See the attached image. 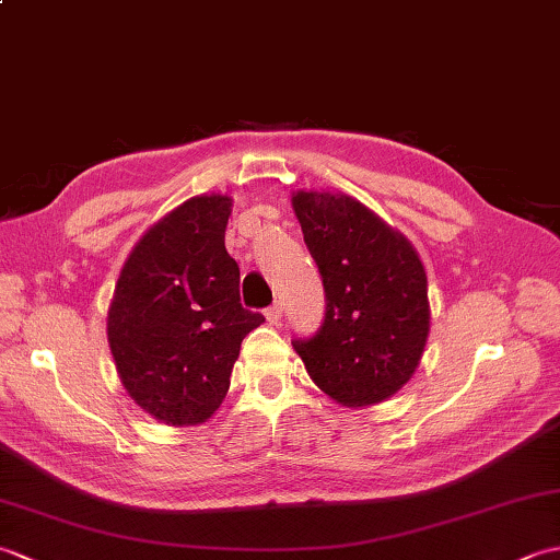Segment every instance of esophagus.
<instances>
[{
    "label": "esophagus",
    "mask_w": 560,
    "mask_h": 560,
    "mask_svg": "<svg viewBox=\"0 0 560 560\" xmlns=\"http://www.w3.org/2000/svg\"><path fill=\"white\" fill-rule=\"evenodd\" d=\"M281 305L279 303H273V305H269L267 311H265V317L269 319V325H279V319H281Z\"/></svg>",
    "instance_id": "esophagus-1"
}]
</instances>
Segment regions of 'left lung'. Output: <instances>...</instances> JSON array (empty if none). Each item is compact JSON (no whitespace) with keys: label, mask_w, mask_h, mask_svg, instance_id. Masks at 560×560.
Here are the masks:
<instances>
[{"label":"left lung","mask_w":560,"mask_h":560,"mask_svg":"<svg viewBox=\"0 0 560 560\" xmlns=\"http://www.w3.org/2000/svg\"><path fill=\"white\" fill-rule=\"evenodd\" d=\"M291 205L323 273L325 323L293 341L313 383L341 407L395 397L409 383L431 331L428 279L416 247L343 192L299 189Z\"/></svg>","instance_id":"1"}]
</instances>
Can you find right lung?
<instances>
[{
	"label": "right lung",
	"mask_w": 560,
	"mask_h": 560,
	"mask_svg": "<svg viewBox=\"0 0 560 560\" xmlns=\"http://www.w3.org/2000/svg\"><path fill=\"white\" fill-rule=\"evenodd\" d=\"M233 199L197 195L165 213L125 259L108 307V343L127 395L175 428L211 419L245 335L265 323L241 305L225 249Z\"/></svg>",
	"instance_id": "obj_1"
}]
</instances>
